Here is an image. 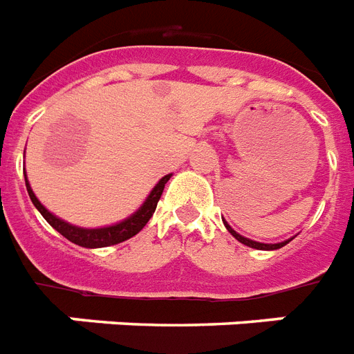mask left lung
I'll return each instance as SVG.
<instances>
[{
  "label": "left lung",
  "mask_w": 354,
  "mask_h": 354,
  "mask_svg": "<svg viewBox=\"0 0 354 354\" xmlns=\"http://www.w3.org/2000/svg\"><path fill=\"white\" fill-rule=\"evenodd\" d=\"M223 223H225L226 230L230 232L232 236L236 237L237 241L243 243V245H247V247H250V248H257V250H278V248L285 247V245H287V243L290 241V239H287V241L274 243V245H267V243H257V241H252V239H248V237H243L241 234H237V232L234 230V228H232V226L225 221V219H223Z\"/></svg>",
  "instance_id": "obj_1"
}]
</instances>
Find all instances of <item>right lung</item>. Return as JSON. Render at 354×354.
<instances>
[{"instance_id": "right-lung-1", "label": "right lung", "mask_w": 354, "mask_h": 354, "mask_svg": "<svg viewBox=\"0 0 354 354\" xmlns=\"http://www.w3.org/2000/svg\"><path fill=\"white\" fill-rule=\"evenodd\" d=\"M169 177H171V174L164 175L162 179L155 185L153 190L149 192V195L146 197V201H144V205L140 206L135 214H131L128 219H124V221L117 223V225L104 226V228H80V226L69 225V223L60 219V217H56L55 214H50V212L39 203L38 197L34 195L32 188H30L27 177H25V185H27V192H29V197L30 201H32V205L38 208V212L44 216L45 221L49 223L56 232H60L65 239H69L71 243L80 245V247L100 248L111 247V245L126 241V239L137 236L138 232L142 230L144 226H146V223H148L149 219H151V216H153L155 208H157V203H159L160 195H162L164 185L168 183Z\"/></svg>"}]
</instances>
